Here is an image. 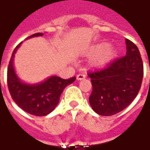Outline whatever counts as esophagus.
<instances>
[{"instance_id": "34e87169", "label": "esophagus", "mask_w": 150, "mask_h": 150, "mask_svg": "<svg viewBox=\"0 0 150 150\" xmlns=\"http://www.w3.org/2000/svg\"><path fill=\"white\" fill-rule=\"evenodd\" d=\"M85 78H86V75H83V74H79V75L76 76L77 80H82V79H84Z\"/></svg>"}]
</instances>
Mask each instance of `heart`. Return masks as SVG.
<instances>
[{
	"instance_id": "obj_1",
	"label": "heart",
	"mask_w": 150,
	"mask_h": 150,
	"mask_svg": "<svg viewBox=\"0 0 150 150\" xmlns=\"http://www.w3.org/2000/svg\"><path fill=\"white\" fill-rule=\"evenodd\" d=\"M91 54H98L93 61V65L98 68H102L108 66L117 54V50L106 42H101L91 46L90 49Z\"/></svg>"
}]
</instances>
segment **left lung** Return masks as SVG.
I'll list each match as a JSON object with an SVG mask.
<instances>
[{"label": "left lung", "instance_id": "8db88e82", "mask_svg": "<svg viewBox=\"0 0 150 150\" xmlns=\"http://www.w3.org/2000/svg\"><path fill=\"white\" fill-rule=\"evenodd\" d=\"M126 55L100 71L89 73L92 92L89 103L101 116H112L131 104L138 94L143 79V63L137 46L125 39Z\"/></svg>", "mask_w": 150, "mask_h": 150}]
</instances>
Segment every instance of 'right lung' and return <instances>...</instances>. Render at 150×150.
Here are the masks:
<instances>
[{"label":"right lung","mask_w":150,"mask_h":150,"mask_svg":"<svg viewBox=\"0 0 150 150\" xmlns=\"http://www.w3.org/2000/svg\"><path fill=\"white\" fill-rule=\"evenodd\" d=\"M42 35V33H37L26 39ZM21 44L22 42L16 46L9 61L7 72L8 90L13 101L22 110L34 116H46L55 108L64 88L71 84L75 77L63 79L59 76L51 75L37 83L22 81L18 77L14 67L15 54Z\"/></svg>","instance_id":"obj_1"}]
</instances>
